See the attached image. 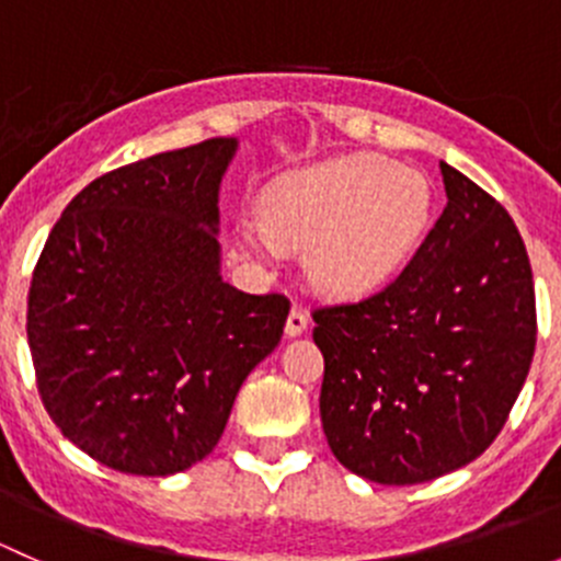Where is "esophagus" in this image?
Returning <instances> with one entry per match:
<instances>
[{
  "instance_id": "esophagus-1",
  "label": "esophagus",
  "mask_w": 561,
  "mask_h": 561,
  "mask_svg": "<svg viewBox=\"0 0 561 561\" xmlns=\"http://www.w3.org/2000/svg\"><path fill=\"white\" fill-rule=\"evenodd\" d=\"M307 328H309V314L304 312L301 307H293L290 314H287V322H285L287 336H301Z\"/></svg>"
}]
</instances>
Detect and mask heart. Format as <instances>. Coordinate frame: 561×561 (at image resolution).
<instances>
[{"instance_id":"heart-1","label":"heart","mask_w":561,"mask_h":561,"mask_svg":"<svg viewBox=\"0 0 561 561\" xmlns=\"http://www.w3.org/2000/svg\"><path fill=\"white\" fill-rule=\"evenodd\" d=\"M434 211L432 184L386 157H339L274 181L263 217H241L236 241L249 257L279 263L307 247L304 268L320 293L360 298L412 257Z\"/></svg>"}]
</instances>
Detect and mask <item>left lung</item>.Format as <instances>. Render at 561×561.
I'll return each instance as SVG.
<instances>
[{
  "mask_svg": "<svg viewBox=\"0 0 561 561\" xmlns=\"http://www.w3.org/2000/svg\"><path fill=\"white\" fill-rule=\"evenodd\" d=\"M443 217L386 290L314 309L322 432L366 480L412 485L474 461L535 355L529 254L511 214L439 162Z\"/></svg>",
  "mask_w": 561,
  "mask_h": 561,
  "instance_id": "8db88e82",
  "label": "left lung"
}]
</instances>
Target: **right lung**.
Listing matches in <instances>:
<instances>
[{
	"mask_svg": "<svg viewBox=\"0 0 561 561\" xmlns=\"http://www.w3.org/2000/svg\"><path fill=\"white\" fill-rule=\"evenodd\" d=\"M239 140L211 138L100 175L61 211L30 287L45 410L72 445L165 478L219 443L290 301L219 276V184Z\"/></svg>",
	"mask_w": 561,
	"mask_h": 561,
	"instance_id": "1",
	"label": "right lung"
}]
</instances>
